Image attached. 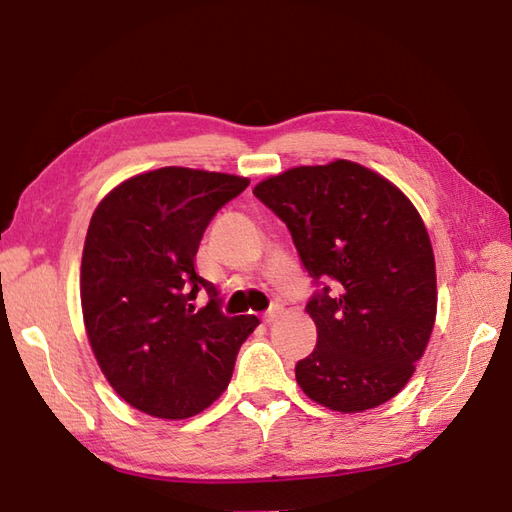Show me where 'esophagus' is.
<instances>
[{
    "label": "esophagus",
    "mask_w": 512,
    "mask_h": 512,
    "mask_svg": "<svg viewBox=\"0 0 512 512\" xmlns=\"http://www.w3.org/2000/svg\"><path fill=\"white\" fill-rule=\"evenodd\" d=\"M280 314H282V307H280V305H273V307L268 309L266 314H264V323H273V320H275L277 316H280Z\"/></svg>",
    "instance_id": "34e87169"
}]
</instances>
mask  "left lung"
Returning <instances> with one entry per match:
<instances>
[{"label": "left lung", "mask_w": 512, "mask_h": 512, "mask_svg": "<svg viewBox=\"0 0 512 512\" xmlns=\"http://www.w3.org/2000/svg\"><path fill=\"white\" fill-rule=\"evenodd\" d=\"M253 194L287 223L318 289V341L296 363L311 400L341 413L384 404L409 384L436 323V262L418 210L350 160L296 167Z\"/></svg>", "instance_id": "obj_1"}]
</instances>
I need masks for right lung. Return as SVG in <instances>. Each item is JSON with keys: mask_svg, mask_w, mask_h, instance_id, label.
<instances>
[{"mask_svg": "<svg viewBox=\"0 0 512 512\" xmlns=\"http://www.w3.org/2000/svg\"><path fill=\"white\" fill-rule=\"evenodd\" d=\"M248 178L162 167L124 180L92 214L81 262L83 320L94 357L121 400L183 420L230 384L257 316H225L196 273L203 232ZM211 296L193 307L198 292Z\"/></svg>", "mask_w": 512, "mask_h": 512, "instance_id": "obj_1", "label": "right lung"}]
</instances>
